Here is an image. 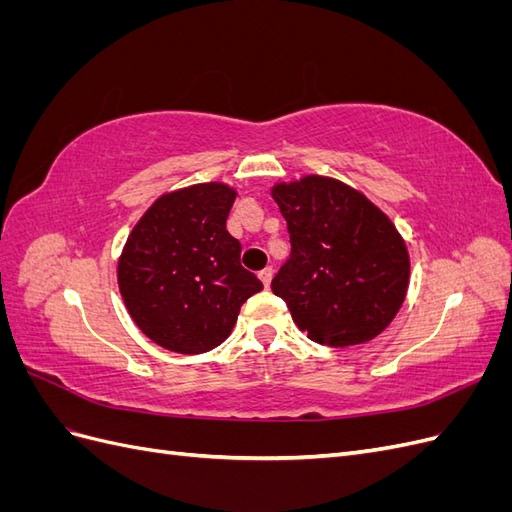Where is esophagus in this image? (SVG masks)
<instances>
[{
    "instance_id": "1",
    "label": "esophagus",
    "mask_w": 512,
    "mask_h": 512,
    "mask_svg": "<svg viewBox=\"0 0 512 512\" xmlns=\"http://www.w3.org/2000/svg\"><path fill=\"white\" fill-rule=\"evenodd\" d=\"M258 277L262 280V284L269 286L271 280H273V267H265V269H262V271L258 273Z\"/></svg>"
}]
</instances>
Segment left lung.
<instances>
[{
  "instance_id": "8db88e82",
  "label": "left lung",
  "mask_w": 512,
  "mask_h": 512,
  "mask_svg": "<svg viewBox=\"0 0 512 512\" xmlns=\"http://www.w3.org/2000/svg\"><path fill=\"white\" fill-rule=\"evenodd\" d=\"M290 232V258L271 290L312 342L365 344L397 316L410 282V256L389 215L333 177L275 183Z\"/></svg>"
}]
</instances>
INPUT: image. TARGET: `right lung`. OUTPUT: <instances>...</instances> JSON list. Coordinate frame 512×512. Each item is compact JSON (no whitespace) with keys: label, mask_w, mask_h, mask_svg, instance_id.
Returning a JSON list of instances; mask_svg holds the SVG:
<instances>
[{"label":"right lung","mask_w":512,"mask_h":512,"mask_svg":"<svg viewBox=\"0 0 512 512\" xmlns=\"http://www.w3.org/2000/svg\"><path fill=\"white\" fill-rule=\"evenodd\" d=\"M237 190L220 181L162 194L128 235L119 292L136 327L179 354L220 346L241 305L262 290L226 230Z\"/></svg>","instance_id":"right-lung-1"}]
</instances>
